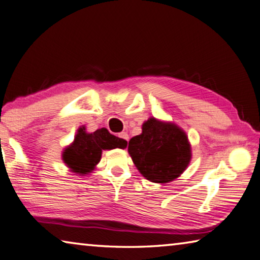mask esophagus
Listing matches in <instances>:
<instances>
[{
    "label": "esophagus",
    "instance_id": "obj_1",
    "mask_svg": "<svg viewBox=\"0 0 260 260\" xmlns=\"http://www.w3.org/2000/svg\"><path fill=\"white\" fill-rule=\"evenodd\" d=\"M118 137L121 138L122 142L124 143L125 145L127 144V142H129V135H127L126 133H121V134H118Z\"/></svg>",
    "mask_w": 260,
    "mask_h": 260
}]
</instances>
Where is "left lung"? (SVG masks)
Instances as JSON below:
<instances>
[{
  "instance_id": "8db88e82",
  "label": "left lung",
  "mask_w": 260,
  "mask_h": 260,
  "mask_svg": "<svg viewBox=\"0 0 260 260\" xmlns=\"http://www.w3.org/2000/svg\"><path fill=\"white\" fill-rule=\"evenodd\" d=\"M142 129L127 146L136 168L152 183L166 184L178 178L192 158L185 131L175 123L155 117L144 122Z\"/></svg>"
}]
</instances>
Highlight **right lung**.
I'll return each mask as SVG.
<instances>
[{
    "label": "right lung",
    "instance_id": "obj_1",
    "mask_svg": "<svg viewBox=\"0 0 260 260\" xmlns=\"http://www.w3.org/2000/svg\"><path fill=\"white\" fill-rule=\"evenodd\" d=\"M126 145L105 127L89 134L85 131V126H81L74 142L63 149L62 161L74 174L88 175L99 163L104 149H123Z\"/></svg>",
    "mask_w": 260,
    "mask_h": 260
}]
</instances>
